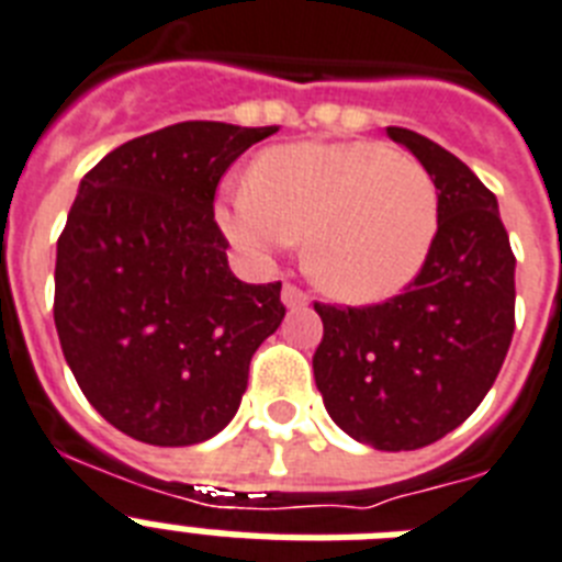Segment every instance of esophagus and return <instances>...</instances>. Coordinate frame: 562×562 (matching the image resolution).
Segmentation results:
<instances>
[{"label":"esophagus","instance_id":"esophagus-1","mask_svg":"<svg viewBox=\"0 0 562 562\" xmlns=\"http://www.w3.org/2000/svg\"><path fill=\"white\" fill-rule=\"evenodd\" d=\"M282 303L289 305L291 312H294V308H305V305H308V294H305L303 289H296L294 282H285V285H282Z\"/></svg>","mask_w":562,"mask_h":562}]
</instances>
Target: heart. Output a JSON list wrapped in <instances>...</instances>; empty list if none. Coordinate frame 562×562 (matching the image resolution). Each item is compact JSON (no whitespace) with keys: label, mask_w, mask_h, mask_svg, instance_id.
Returning a JSON list of instances; mask_svg holds the SVG:
<instances>
[{"label":"heart","mask_w":562,"mask_h":562,"mask_svg":"<svg viewBox=\"0 0 562 562\" xmlns=\"http://www.w3.org/2000/svg\"><path fill=\"white\" fill-rule=\"evenodd\" d=\"M216 218L254 257L305 236V271L328 296L378 303L418 277L439 231V190L422 161L378 140L273 147L250 184H227Z\"/></svg>","instance_id":"1"}]
</instances>
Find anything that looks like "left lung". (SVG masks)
I'll return each instance as SVG.
<instances>
[{
  "instance_id": "1",
  "label": "left lung",
  "mask_w": 562,
  "mask_h": 562,
  "mask_svg": "<svg viewBox=\"0 0 562 562\" xmlns=\"http://www.w3.org/2000/svg\"><path fill=\"white\" fill-rule=\"evenodd\" d=\"M436 181L439 231L404 294L363 308L314 303V381L331 422L375 450L439 441L482 404L514 337V268L496 195L418 132L386 126Z\"/></svg>"
}]
</instances>
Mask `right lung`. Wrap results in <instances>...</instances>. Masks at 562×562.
I'll return each instance as SVG.
<instances>
[{"label": "right lung", "mask_w": 562, "mask_h": 562, "mask_svg": "<svg viewBox=\"0 0 562 562\" xmlns=\"http://www.w3.org/2000/svg\"><path fill=\"white\" fill-rule=\"evenodd\" d=\"M273 132L176 123L80 181L57 239L54 326L91 407L132 439L187 447L225 430L285 317L280 282L236 280L213 218L218 178Z\"/></svg>", "instance_id": "obj_1"}]
</instances>
